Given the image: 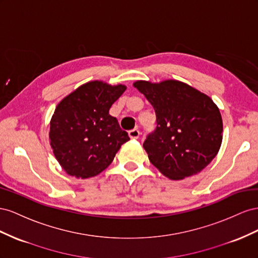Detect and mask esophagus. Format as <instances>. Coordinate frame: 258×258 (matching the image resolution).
Returning a JSON list of instances; mask_svg holds the SVG:
<instances>
[{
    "label": "esophagus",
    "instance_id": "34e87169",
    "mask_svg": "<svg viewBox=\"0 0 258 258\" xmlns=\"http://www.w3.org/2000/svg\"><path fill=\"white\" fill-rule=\"evenodd\" d=\"M139 135H141V132L138 131V128H134L128 132V136L130 138L132 139H137L139 137Z\"/></svg>",
    "mask_w": 258,
    "mask_h": 258
}]
</instances>
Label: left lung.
I'll return each instance as SVG.
<instances>
[{
    "instance_id": "left-lung-1",
    "label": "left lung",
    "mask_w": 258,
    "mask_h": 258,
    "mask_svg": "<svg viewBox=\"0 0 258 258\" xmlns=\"http://www.w3.org/2000/svg\"><path fill=\"white\" fill-rule=\"evenodd\" d=\"M134 86L156 111L157 127L144 142L149 161L173 180L200 173L222 145L218 107L208 95L180 81H136Z\"/></svg>"
}]
</instances>
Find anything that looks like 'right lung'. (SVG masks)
<instances>
[{"instance_id":"add662e5","label":"right lung","mask_w":258,"mask_h":258,"mask_svg":"<svg viewBox=\"0 0 258 258\" xmlns=\"http://www.w3.org/2000/svg\"><path fill=\"white\" fill-rule=\"evenodd\" d=\"M126 86L92 81L78 87L57 105L51 116L49 141L63 171L90 178L107 168L121 146L130 141L109 114Z\"/></svg>"}]
</instances>
